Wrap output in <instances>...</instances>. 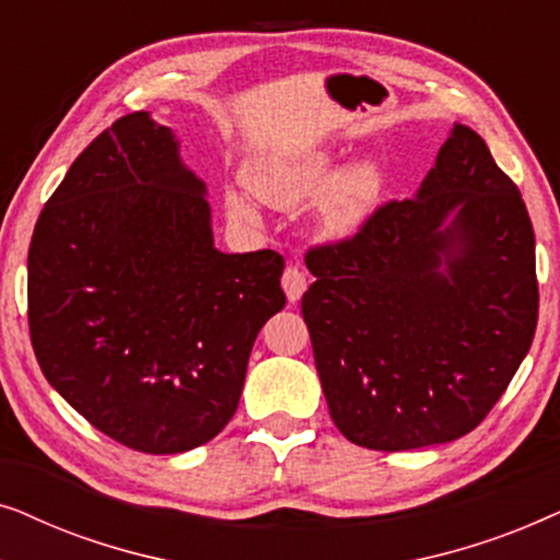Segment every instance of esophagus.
<instances>
[{
  "mask_svg": "<svg viewBox=\"0 0 560 560\" xmlns=\"http://www.w3.org/2000/svg\"><path fill=\"white\" fill-rule=\"evenodd\" d=\"M305 288H308V280H305V272L301 267H285V272H282V290H285L288 301L290 303H298L305 293Z\"/></svg>",
  "mask_w": 560,
  "mask_h": 560,
  "instance_id": "34e87169",
  "label": "esophagus"
}]
</instances>
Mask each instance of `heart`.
I'll use <instances>...</instances> for the list:
<instances>
[{
  "instance_id": "heart-1",
  "label": "heart",
  "mask_w": 560,
  "mask_h": 560,
  "mask_svg": "<svg viewBox=\"0 0 560 560\" xmlns=\"http://www.w3.org/2000/svg\"><path fill=\"white\" fill-rule=\"evenodd\" d=\"M341 152L328 144L318 148L275 150L252 158L244 180L259 201L280 211L313 203L316 229L324 240H349L359 234L385 194V171L380 160L357 158L341 165ZM226 213L244 226H257V211L236 190H226Z\"/></svg>"
}]
</instances>
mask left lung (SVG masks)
Returning <instances> with one entry per match:
<instances>
[{"label":"left lung","instance_id":"left-lung-1","mask_svg":"<svg viewBox=\"0 0 560 560\" xmlns=\"http://www.w3.org/2000/svg\"><path fill=\"white\" fill-rule=\"evenodd\" d=\"M303 295L328 412L351 443L456 441L500 400L538 324L535 234L515 183L456 121L408 201L311 249Z\"/></svg>","mask_w":560,"mask_h":560}]
</instances>
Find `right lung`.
Masks as SVG:
<instances>
[{
	"label": "right lung",
	"mask_w": 560,
	"mask_h": 560,
	"mask_svg": "<svg viewBox=\"0 0 560 560\" xmlns=\"http://www.w3.org/2000/svg\"><path fill=\"white\" fill-rule=\"evenodd\" d=\"M282 257L213 247L206 183L150 112L114 121L68 167L27 255L30 336L50 387L144 454L224 431L267 320Z\"/></svg>",
	"instance_id": "add662e5"
}]
</instances>
